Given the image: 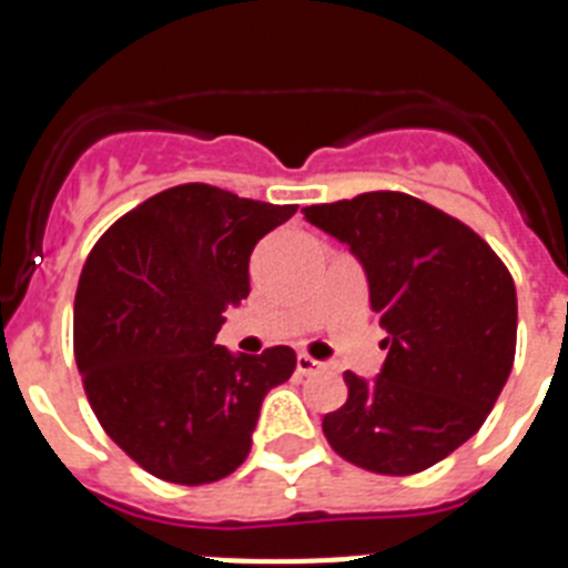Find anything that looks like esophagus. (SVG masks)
Here are the masks:
<instances>
[{"label":"esophagus","instance_id":"esophagus-1","mask_svg":"<svg viewBox=\"0 0 568 568\" xmlns=\"http://www.w3.org/2000/svg\"><path fill=\"white\" fill-rule=\"evenodd\" d=\"M295 369H298V375H313L321 369V361H315L313 355L307 353H301L298 358H295Z\"/></svg>","mask_w":568,"mask_h":568}]
</instances>
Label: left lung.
Returning <instances> with one entry per match:
<instances>
[{"mask_svg":"<svg viewBox=\"0 0 568 568\" xmlns=\"http://www.w3.org/2000/svg\"><path fill=\"white\" fill-rule=\"evenodd\" d=\"M307 222L349 244L386 329L375 381L344 373L329 446L375 475H415L484 426L515 361L518 295L495 250L444 210L395 190L313 204Z\"/></svg>","mask_w":568,"mask_h":568,"instance_id":"obj_1","label":"left lung"}]
</instances>
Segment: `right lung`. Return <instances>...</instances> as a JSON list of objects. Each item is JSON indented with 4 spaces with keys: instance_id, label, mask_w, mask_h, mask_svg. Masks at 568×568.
<instances>
[{
    "instance_id": "1",
    "label": "right lung",
    "mask_w": 568,
    "mask_h": 568,
    "mask_svg": "<svg viewBox=\"0 0 568 568\" xmlns=\"http://www.w3.org/2000/svg\"><path fill=\"white\" fill-rule=\"evenodd\" d=\"M295 204L179 184L124 213L90 250L73 304V353L104 433L155 478H227L253 446L261 400L295 369L290 346L215 344L250 295V253Z\"/></svg>"
}]
</instances>
